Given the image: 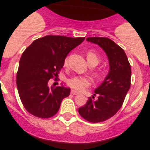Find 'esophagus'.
<instances>
[{"instance_id": "34e87169", "label": "esophagus", "mask_w": 150, "mask_h": 150, "mask_svg": "<svg viewBox=\"0 0 150 150\" xmlns=\"http://www.w3.org/2000/svg\"><path fill=\"white\" fill-rule=\"evenodd\" d=\"M71 93H72V95H78V93L77 91H75V90H71Z\"/></svg>"}]
</instances>
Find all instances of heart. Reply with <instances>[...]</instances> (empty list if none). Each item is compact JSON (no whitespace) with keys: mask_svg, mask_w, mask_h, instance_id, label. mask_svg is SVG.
I'll return each mask as SVG.
<instances>
[{"mask_svg":"<svg viewBox=\"0 0 150 150\" xmlns=\"http://www.w3.org/2000/svg\"><path fill=\"white\" fill-rule=\"evenodd\" d=\"M87 59L90 65H97L99 62V57L98 54L91 51L87 53ZM64 66H67V60L64 62ZM67 84L70 88L73 90L77 91H82L91 85V79L88 77L75 75L67 81Z\"/></svg>","mask_w":150,"mask_h":150,"instance_id":"b5f03b06","label":"heart"}]
</instances>
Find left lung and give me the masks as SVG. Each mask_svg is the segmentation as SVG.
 Here are the masks:
<instances>
[{
  "instance_id": "left-lung-1",
  "label": "left lung",
  "mask_w": 150,
  "mask_h": 150,
  "mask_svg": "<svg viewBox=\"0 0 150 150\" xmlns=\"http://www.w3.org/2000/svg\"><path fill=\"white\" fill-rule=\"evenodd\" d=\"M88 42L98 45L107 54L110 69L104 81L95 90L96 100L90 97L83 107L78 108L80 115L91 122L107 120L122 107L131 86L132 70L124 50L106 37H88Z\"/></svg>"
}]
</instances>
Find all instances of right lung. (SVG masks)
Masks as SVG:
<instances>
[{"label":"right lung","mask_w":150,"mask_h":150,"mask_svg":"<svg viewBox=\"0 0 150 150\" xmlns=\"http://www.w3.org/2000/svg\"><path fill=\"white\" fill-rule=\"evenodd\" d=\"M85 37L48 35L34 40L23 52L19 61L16 84L20 99L30 114L49 118L57 113L70 88L49 87V80L58 76L66 57Z\"/></svg>","instance_id":"1"}]
</instances>
